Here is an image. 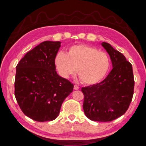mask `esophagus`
Wrapping results in <instances>:
<instances>
[{
    "instance_id": "esophagus-1",
    "label": "esophagus",
    "mask_w": 146,
    "mask_h": 146,
    "mask_svg": "<svg viewBox=\"0 0 146 146\" xmlns=\"http://www.w3.org/2000/svg\"><path fill=\"white\" fill-rule=\"evenodd\" d=\"M78 89H79V87L78 86V85H74V90H78Z\"/></svg>"
}]
</instances>
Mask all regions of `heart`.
<instances>
[{
	"instance_id": "b5f03b06",
	"label": "heart",
	"mask_w": 146,
	"mask_h": 146,
	"mask_svg": "<svg viewBox=\"0 0 146 146\" xmlns=\"http://www.w3.org/2000/svg\"><path fill=\"white\" fill-rule=\"evenodd\" d=\"M55 65L61 76L68 78L78 70L80 79L85 84L94 85L101 82L108 73L110 61L108 54L87 45H75L68 48V54L59 52Z\"/></svg>"
}]
</instances>
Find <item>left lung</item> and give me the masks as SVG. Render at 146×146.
I'll use <instances>...</instances> for the list:
<instances>
[{"instance_id": "8db88e82", "label": "left lung", "mask_w": 146, "mask_h": 146, "mask_svg": "<svg viewBox=\"0 0 146 146\" xmlns=\"http://www.w3.org/2000/svg\"><path fill=\"white\" fill-rule=\"evenodd\" d=\"M102 46L109 54L113 69L103 81L82 88L83 108L88 118L96 121H111L124 115L133 98L134 78L132 66L123 54L106 42Z\"/></svg>"}]
</instances>
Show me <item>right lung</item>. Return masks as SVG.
I'll use <instances>...</instances> for the list:
<instances>
[{
	"mask_svg": "<svg viewBox=\"0 0 146 146\" xmlns=\"http://www.w3.org/2000/svg\"><path fill=\"white\" fill-rule=\"evenodd\" d=\"M59 41H45L25 54L16 66L14 88L16 101L25 115L40 122L59 115L73 84L56 71Z\"/></svg>",
	"mask_w": 146,
	"mask_h": 146,
	"instance_id": "1",
	"label": "right lung"
}]
</instances>
